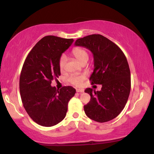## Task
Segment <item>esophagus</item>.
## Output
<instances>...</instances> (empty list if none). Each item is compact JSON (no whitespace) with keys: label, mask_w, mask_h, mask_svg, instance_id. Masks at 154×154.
I'll use <instances>...</instances> for the list:
<instances>
[{"label":"esophagus","mask_w":154,"mask_h":154,"mask_svg":"<svg viewBox=\"0 0 154 154\" xmlns=\"http://www.w3.org/2000/svg\"><path fill=\"white\" fill-rule=\"evenodd\" d=\"M77 92H83L84 90L83 89H76Z\"/></svg>","instance_id":"esophagus-1"}]
</instances>
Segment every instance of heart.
I'll use <instances>...</instances> for the list:
<instances>
[{
  "label": "heart",
  "mask_w": 154,
  "mask_h": 154,
  "mask_svg": "<svg viewBox=\"0 0 154 154\" xmlns=\"http://www.w3.org/2000/svg\"><path fill=\"white\" fill-rule=\"evenodd\" d=\"M73 54L81 63L85 62V61H88V57H89V54H88L87 50L84 48L80 47L75 48L73 50ZM66 61V55L65 54H62L60 56V60H59V67H60L61 71L64 70ZM84 79H85L84 75H72L69 79V82L74 85L80 86L83 83Z\"/></svg>",
  "instance_id": "1"
}]
</instances>
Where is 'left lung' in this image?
Listing matches in <instances>:
<instances>
[{"label": "left lung", "mask_w": 154, "mask_h": 154, "mask_svg": "<svg viewBox=\"0 0 154 154\" xmlns=\"http://www.w3.org/2000/svg\"><path fill=\"white\" fill-rule=\"evenodd\" d=\"M75 46L88 48L93 54L92 84L102 85L100 91L87 88L90 101L84 106L88 118L99 123L111 121L120 114L129 97L131 79L127 59L119 46L100 34L77 39Z\"/></svg>", "instance_id": "1"}]
</instances>
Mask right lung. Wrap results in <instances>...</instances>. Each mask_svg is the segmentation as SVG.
Returning <instances> with one entry per match:
<instances>
[{"mask_svg":"<svg viewBox=\"0 0 154 154\" xmlns=\"http://www.w3.org/2000/svg\"><path fill=\"white\" fill-rule=\"evenodd\" d=\"M72 38L47 35L35 44L23 64L20 78L21 99L31 119L40 125L51 127L66 116L69 100L75 90L64 86L52 87L60 76L59 60L72 43Z\"/></svg>","mask_w":154,"mask_h":154,"instance_id":"1","label":"right lung"}]
</instances>
